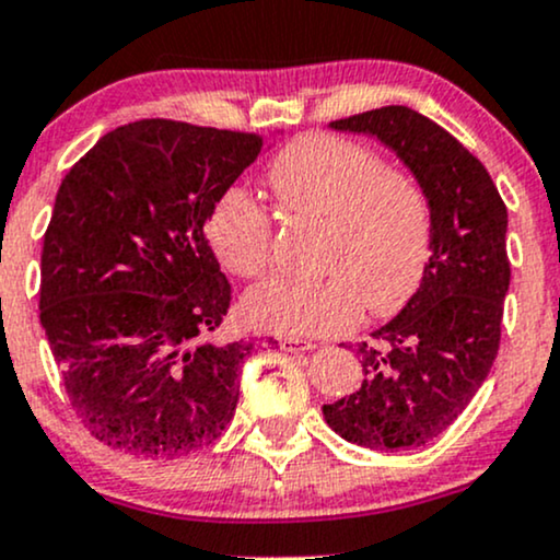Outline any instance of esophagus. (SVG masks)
<instances>
[{
    "mask_svg": "<svg viewBox=\"0 0 560 560\" xmlns=\"http://www.w3.org/2000/svg\"><path fill=\"white\" fill-rule=\"evenodd\" d=\"M281 350H287V352H313L316 350V342H302V339H281Z\"/></svg>",
    "mask_w": 560,
    "mask_h": 560,
    "instance_id": "34e87169",
    "label": "esophagus"
}]
</instances>
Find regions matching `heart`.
<instances>
[{"label": "heart", "mask_w": 560, "mask_h": 560, "mask_svg": "<svg viewBox=\"0 0 560 560\" xmlns=\"http://www.w3.org/2000/svg\"><path fill=\"white\" fill-rule=\"evenodd\" d=\"M268 184L292 215L324 218L320 279L273 276L242 302L249 326L281 337H326L358 326L363 307L389 316L413 298L434 240L427 186L384 163L374 147L339 133L289 141L268 168ZM215 255L231 273L268 271L273 226L247 191L231 189L208 223Z\"/></svg>", "instance_id": "1"}]
</instances>
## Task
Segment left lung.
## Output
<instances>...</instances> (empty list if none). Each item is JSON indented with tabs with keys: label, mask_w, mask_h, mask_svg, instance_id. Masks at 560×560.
<instances>
[{
	"label": "left lung",
	"mask_w": 560,
	"mask_h": 560,
	"mask_svg": "<svg viewBox=\"0 0 560 560\" xmlns=\"http://www.w3.org/2000/svg\"><path fill=\"white\" fill-rule=\"evenodd\" d=\"M331 128L371 133L397 152L432 197L434 240L419 292L358 345L361 389L324 405V419L361 447H421L464 413L498 358L511 284L508 210L485 165L410 107L358 113Z\"/></svg>",
	"instance_id": "left-lung-1"
}]
</instances>
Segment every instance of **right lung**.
Wrapping results in <instances>:
<instances>
[{
    "label": "right lung",
    "mask_w": 560,
    "mask_h": 560,
    "mask_svg": "<svg viewBox=\"0 0 560 560\" xmlns=\"http://www.w3.org/2000/svg\"><path fill=\"white\" fill-rule=\"evenodd\" d=\"M260 133L147 118L105 133L57 191L38 318L86 432L137 458L221 436L255 342H215L231 305L205 223Z\"/></svg>",
    "instance_id": "add662e5"
}]
</instances>
